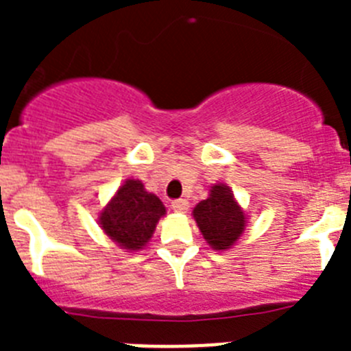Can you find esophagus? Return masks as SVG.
<instances>
[{
  "label": "esophagus",
  "instance_id": "1",
  "mask_svg": "<svg viewBox=\"0 0 351 351\" xmlns=\"http://www.w3.org/2000/svg\"><path fill=\"white\" fill-rule=\"evenodd\" d=\"M172 209L176 213H186L188 210V202H186L184 198H178V200H173L172 202Z\"/></svg>",
  "mask_w": 351,
  "mask_h": 351
}]
</instances>
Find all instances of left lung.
<instances>
[{
  "instance_id": "1",
  "label": "left lung",
  "mask_w": 351,
  "mask_h": 351,
  "mask_svg": "<svg viewBox=\"0 0 351 351\" xmlns=\"http://www.w3.org/2000/svg\"><path fill=\"white\" fill-rule=\"evenodd\" d=\"M193 218L204 239L214 250H228L234 246L244 230V213L234 195L223 184L213 186L209 198L193 209Z\"/></svg>"
}]
</instances>
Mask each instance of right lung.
Here are the masks:
<instances>
[{
    "label": "right lung",
    "instance_id": "obj_1",
    "mask_svg": "<svg viewBox=\"0 0 351 351\" xmlns=\"http://www.w3.org/2000/svg\"><path fill=\"white\" fill-rule=\"evenodd\" d=\"M163 214L165 206L160 198L147 193L141 181L128 179L104 209L100 225L121 247L141 250L151 239Z\"/></svg>",
    "mask_w": 351,
    "mask_h": 351
}]
</instances>
